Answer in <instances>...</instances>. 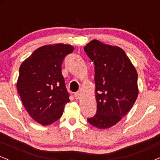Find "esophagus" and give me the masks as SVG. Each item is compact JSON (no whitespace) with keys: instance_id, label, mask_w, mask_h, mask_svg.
Wrapping results in <instances>:
<instances>
[{"instance_id":"esophagus-1","label":"esophagus","mask_w":160,"mask_h":160,"mask_svg":"<svg viewBox=\"0 0 160 160\" xmlns=\"http://www.w3.org/2000/svg\"><path fill=\"white\" fill-rule=\"evenodd\" d=\"M74 97H75V98L76 99H80V98H81V93L80 92H76V93H74Z\"/></svg>"}]
</instances>
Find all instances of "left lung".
<instances>
[{
  "label": "left lung",
  "instance_id": "left-lung-1",
  "mask_svg": "<svg viewBox=\"0 0 160 160\" xmlns=\"http://www.w3.org/2000/svg\"><path fill=\"white\" fill-rule=\"evenodd\" d=\"M84 50L95 65L97 111L87 121L100 128L117 124L132 108L138 95V73L123 49L93 40Z\"/></svg>",
  "mask_w": 160,
  "mask_h": 160
}]
</instances>
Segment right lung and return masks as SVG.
<instances>
[{"instance_id": "add662e5", "label": "right lung", "mask_w": 160, "mask_h": 160, "mask_svg": "<svg viewBox=\"0 0 160 160\" xmlns=\"http://www.w3.org/2000/svg\"><path fill=\"white\" fill-rule=\"evenodd\" d=\"M74 49L63 43L43 46L20 65L17 91L28 114L42 126L58 120L70 102L62 64Z\"/></svg>"}]
</instances>
